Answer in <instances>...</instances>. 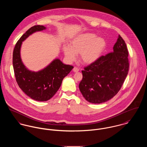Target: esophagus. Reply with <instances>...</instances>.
<instances>
[{
	"label": "esophagus",
	"instance_id": "obj_1",
	"mask_svg": "<svg viewBox=\"0 0 147 147\" xmlns=\"http://www.w3.org/2000/svg\"><path fill=\"white\" fill-rule=\"evenodd\" d=\"M73 71H74V72H76V73H77V72L79 71L80 69H79L78 67H74L73 68Z\"/></svg>",
	"mask_w": 147,
	"mask_h": 147
}]
</instances>
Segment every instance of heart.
Masks as SVG:
<instances>
[{
    "mask_svg": "<svg viewBox=\"0 0 147 147\" xmlns=\"http://www.w3.org/2000/svg\"><path fill=\"white\" fill-rule=\"evenodd\" d=\"M107 46L106 40L101 37L96 38L92 33L82 34L73 39L70 47L64 46V53L69 61H74L76 55L81 54V60L85 64H91L100 58Z\"/></svg>",
    "mask_w": 147,
    "mask_h": 147,
    "instance_id": "heart-1",
    "label": "heart"
}]
</instances>
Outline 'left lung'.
Returning a JSON list of instances; mask_svg holds the SVG:
<instances>
[{"label": "left lung", "mask_w": 147, "mask_h": 147, "mask_svg": "<svg viewBox=\"0 0 147 147\" xmlns=\"http://www.w3.org/2000/svg\"><path fill=\"white\" fill-rule=\"evenodd\" d=\"M129 52L118 35L113 52L101 56L82 70L80 91L90 102L100 104L113 98L120 90L129 71Z\"/></svg>", "instance_id": "1"}]
</instances>
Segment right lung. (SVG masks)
<instances>
[{
	"label": "right lung",
	"mask_w": 147,
	"mask_h": 147,
	"mask_svg": "<svg viewBox=\"0 0 147 147\" xmlns=\"http://www.w3.org/2000/svg\"><path fill=\"white\" fill-rule=\"evenodd\" d=\"M43 25H35L24 34L17 41L13 52V66L17 83L22 91L35 100L45 101L52 98L61 86L64 77L73 66L66 65L59 59L38 71L28 69L20 56L22 42L33 33L45 30Z\"/></svg>",
	"instance_id": "add662e5"
}]
</instances>
